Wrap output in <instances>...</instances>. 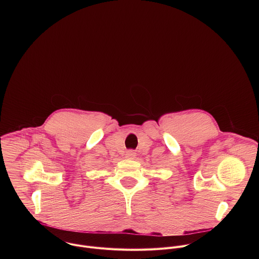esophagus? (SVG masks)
<instances>
[{
  "mask_svg": "<svg viewBox=\"0 0 259 259\" xmlns=\"http://www.w3.org/2000/svg\"><path fill=\"white\" fill-rule=\"evenodd\" d=\"M135 157V153L133 152V151H129V152H127V154H126V158H128V159H133Z\"/></svg>",
  "mask_w": 259,
  "mask_h": 259,
  "instance_id": "esophagus-1",
  "label": "esophagus"
}]
</instances>
